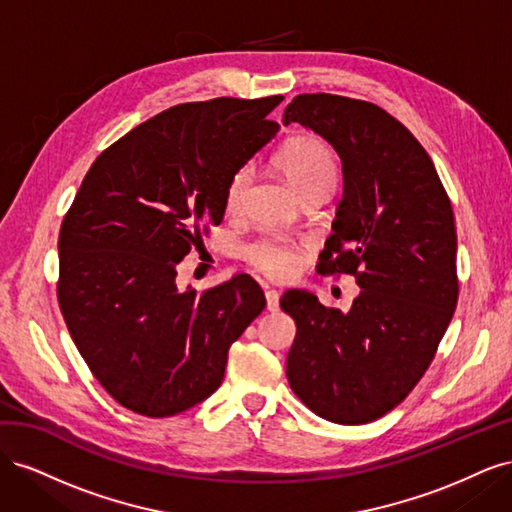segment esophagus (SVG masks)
<instances>
[{
    "label": "esophagus",
    "instance_id": "obj_1",
    "mask_svg": "<svg viewBox=\"0 0 512 512\" xmlns=\"http://www.w3.org/2000/svg\"><path fill=\"white\" fill-rule=\"evenodd\" d=\"M265 297H267V309H269V312H280V292H277V290H267Z\"/></svg>",
    "mask_w": 512,
    "mask_h": 512
}]
</instances>
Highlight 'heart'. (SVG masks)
I'll return each instance as SVG.
<instances>
[{
  "label": "heart",
  "mask_w": 512,
  "mask_h": 512,
  "mask_svg": "<svg viewBox=\"0 0 512 512\" xmlns=\"http://www.w3.org/2000/svg\"><path fill=\"white\" fill-rule=\"evenodd\" d=\"M277 166L299 196L316 188H333L337 181V162L331 147L316 136H299L277 153ZM252 181V168L241 166L226 183V207L237 209ZM243 258L247 265L273 280H286L299 267V245L284 237H260L245 245Z\"/></svg>",
  "instance_id": "obj_1"
}]
</instances>
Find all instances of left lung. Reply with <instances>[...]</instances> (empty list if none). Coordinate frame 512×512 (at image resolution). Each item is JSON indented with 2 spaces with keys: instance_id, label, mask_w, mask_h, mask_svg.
I'll return each instance as SVG.
<instances>
[{
  "instance_id": "obj_1",
  "label": "left lung",
  "mask_w": 512,
  "mask_h": 512,
  "mask_svg": "<svg viewBox=\"0 0 512 512\" xmlns=\"http://www.w3.org/2000/svg\"><path fill=\"white\" fill-rule=\"evenodd\" d=\"M301 123L342 158L344 198L320 271L361 286L350 312L288 290L297 322L286 359L290 389L339 425L391 412L423 378L459 299L453 207L429 153L384 108L333 94H301L284 126Z\"/></svg>"
}]
</instances>
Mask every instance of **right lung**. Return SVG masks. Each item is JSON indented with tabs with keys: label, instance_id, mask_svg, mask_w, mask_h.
I'll list each match as a JSON object with an SVG mask.
<instances>
[{
	"label": "right lung",
	"instance_id": "obj_1",
	"mask_svg": "<svg viewBox=\"0 0 512 512\" xmlns=\"http://www.w3.org/2000/svg\"><path fill=\"white\" fill-rule=\"evenodd\" d=\"M284 96L177 104L91 164L59 230L57 301L91 374L117 404L164 418L224 380L228 348L267 301L250 275L205 292L177 265L226 211L230 175L280 130Z\"/></svg>",
	"mask_w": 512,
	"mask_h": 512
}]
</instances>
